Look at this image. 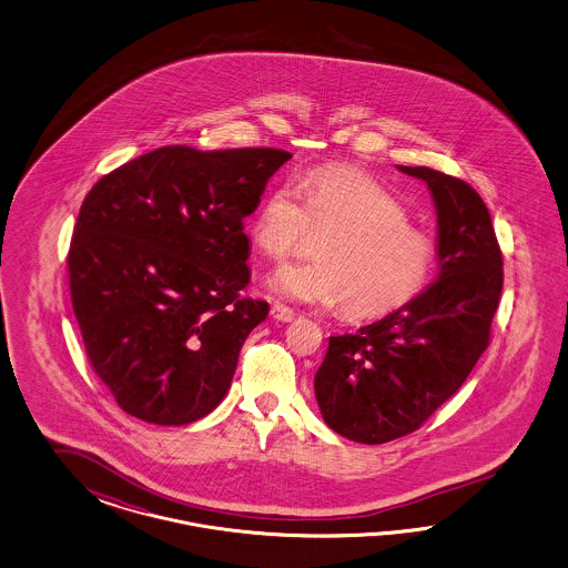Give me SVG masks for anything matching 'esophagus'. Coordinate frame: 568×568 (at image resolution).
Masks as SVG:
<instances>
[{"mask_svg":"<svg viewBox=\"0 0 568 568\" xmlns=\"http://www.w3.org/2000/svg\"><path fill=\"white\" fill-rule=\"evenodd\" d=\"M271 314H273V318L278 321V323H292L293 318H295V312L292 308H287V306H283V304H273V308H271Z\"/></svg>","mask_w":568,"mask_h":568,"instance_id":"obj_1","label":"esophagus"}]
</instances>
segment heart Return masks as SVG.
<instances>
[{"instance_id": "heart-1", "label": "heart", "mask_w": 568, "mask_h": 568, "mask_svg": "<svg viewBox=\"0 0 568 568\" xmlns=\"http://www.w3.org/2000/svg\"><path fill=\"white\" fill-rule=\"evenodd\" d=\"M327 235L316 262L281 266L273 292L302 304H345L356 318H377L413 302L429 283L435 245L410 224L396 197L364 172L325 166L310 172L304 191L281 183L262 200L250 226L273 260L297 254L310 233Z\"/></svg>"}]
</instances>
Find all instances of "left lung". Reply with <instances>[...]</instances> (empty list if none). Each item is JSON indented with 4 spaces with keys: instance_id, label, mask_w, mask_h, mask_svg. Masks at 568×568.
Returning <instances> with one entry per match:
<instances>
[{
    "instance_id": "obj_1",
    "label": "left lung",
    "mask_w": 568,
    "mask_h": 568,
    "mask_svg": "<svg viewBox=\"0 0 568 568\" xmlns=\"http://www.w3.org/2000/svg\"><path fill=\"white\" fill-rule=\"evenodd\" d=\"M427 183L437 210V278L406 306L352 335L328 337L314 394L331 429L385 444L418 429L454 396L489 345L504 271L481 195L427 166H397Z\"/></svg>"
}]
</instances>
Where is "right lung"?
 I'll return each instance as SVG.
<instances>
[{"label":"right lung","mask_w":568,"mask_h":568,"mask_svg":"<svg viewBox=\"0 0 568 568\" xmlns=\"http://www.w3.org/2000/svg\"><path fill=\"white\" fill-rule=\"evenodd\" d=\"M290 152L166 145L102 176L79 212L69 281L87 358L122 410L179 427L226 396L268 304L243 219Z\"/></svg>","instance_id":"obj_1"}]
</instances>
